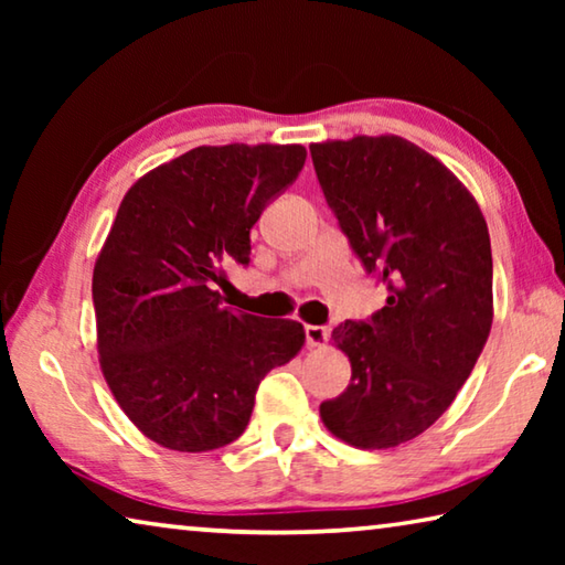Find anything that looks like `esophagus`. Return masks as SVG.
Listing matches in <instances>:
<instances>
[{
    "label": "esophagus",
    "mask_w": 565,
    "mask_h": 565,
    "mask_svg": "<svg viewBox=\"0 0 565 565\" xmlns=\"http://www.w3.org/2000/svg\"><path fill=\"white\" fill-rule=\"evenodd\" d=\"M303 331H306V343H309L311 349L313 347H323V343H327L329 337H331L329 327H306Z\"/></svg>",
    "instance_id": "esophagus-1"
}]
</instances>
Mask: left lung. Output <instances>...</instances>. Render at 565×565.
Listing matches in <instances>:
<instances>
[{"instance_id": "1", "label": "left lung", "mask_w": 565, "mask_h": 565, "mask_svg": "<svg viewBox=\"0 0 565 565\" xmlns=\"http://www.w3.org/2000/svg\"><path fill=\"white\" fill-rule=\"evenodd\" d=\"M309 149L353 254L388 289L371 319L333 329L351 384L323 401L321 420L356 448H394L451 406L489 339V226L441 161L394 134Z\"/></svg>"}]
</instances>
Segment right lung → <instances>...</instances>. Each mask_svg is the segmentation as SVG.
<instances>
[{"instance_id": "1", "label": "right lung", "mask_w": 565, "mask_h": 565, "mask_svg": "<svg viewBox=\"0 0 565 565\" xmlns=\"http://www.w3.org/2000/svg\"><path fill=\"white\" fill-rule=\"evenodd\" d=\"M301 145L196 147L134 184L94 264L97 349L114 398L171 451L236 441L303 327L222 306L226 264H248L252 226L303 169Z\"/></svg>"}]
</instances>
